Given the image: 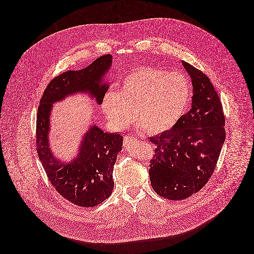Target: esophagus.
Instances as JSON below:
<instances>
[{"mask_svg": "<svg viewBox=\"0 0 254 254\" xmlns=\"http://www.w3.org/2000/svg\"><path fill=\"white\" fill-rule=\"evenodd\" d=\"M135 140H136V138L133 137V136H125V137H124V144H125V145H129L130 143L134 142Z\"/></svg>", "mask_w": 254, "mask_h": 254, "instance_id": "obj_1", "label": "esophagus"}]
</instances>
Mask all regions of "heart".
Here are the masks:
<instances>
[{
	"mask_svg": "<svg viewBox=\"0 0 254 254\" xmlns=\"http://www.w3.org/2000/svg\"><path fill=\"white\" fill-rule=\"evenodd\" d=\"M190 87L178 73L153 66H141L129 73L117 92L109 91L103 111L110 123L123 130L136 119L151 134L172 129L188 107Z\"/></svg>",
	"mask_w": 254,
	"mask_h": 254,
	"instance_id": "obj_1",
	"label": "heart"
}]
</instances>
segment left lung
Wrapping results in <instances>:
<instances>
[{
  "label": "left lung",
  "mask_w": 254,
  "mask_h": 254,
  "mask_svg": "<svg viewBox=\"0 0 254 254\" xmlns=\"http://www.w3.org/2000/svg\"><path fill=\"white\" fill-rule=\"evenodd\" d=\"M192 84L191 108L169 131L149 138L155 145L148 175L153 190L181 200L200 190L212 176L225 142V116L207 75L182 62Z\"/></svg>",
  "instance_id": "left-lung-1"
}]
</instances>
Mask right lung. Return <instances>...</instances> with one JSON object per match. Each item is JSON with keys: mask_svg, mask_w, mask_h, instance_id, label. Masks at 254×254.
Here are the masks:
<instances>
[{"mask_svg": "<svg viewBox=\"0 0 254 254\" xmlns=\"http://www.w3.org/2000/svg\"><path fill=\"white\" fill-rule=\"evenodd\" d=\"M112 57L105 55L80 70L56 76L45 89L38 107L36 145L39 159L49 180L63 197L81 207H94L111 194L116 156L122 149L123 136L105 133L96 125L84 135L77 156L69 162L55 158L49 144L50 113L53 104L77 92L90 93L101 105L109 89L102 77L108 72Z\"/></svg>", "mask_w": 254, "mask_h": 254, "instance_id": "add662e5", "label": "right lung"}]
</instances>
